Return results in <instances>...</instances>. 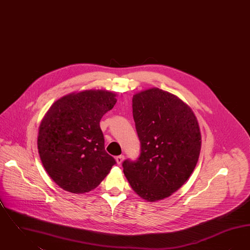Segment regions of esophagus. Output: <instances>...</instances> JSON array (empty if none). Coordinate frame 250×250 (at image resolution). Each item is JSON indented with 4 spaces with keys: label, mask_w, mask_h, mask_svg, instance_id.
Instances as JSON below:
<instances>
[{
    "label": "esophagus",
    "mask_w": 250,
    "mask_h": 250,
    "mask_svg": "<svg viewBox=\"0 0 250 250\" xmlns=\"http://www.w3.org/2000/svg\"><path fill=\"white\" fill-rule=\"evenodd\" d=\"M116 162H117V164L120 165V164H122V162L124 161V159H125V155H118V156H116Z\"/></svg>",
    "instance_id": "34e87169"
}]
</instances>
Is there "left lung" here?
<instances>
[{"instance_id": "8db88e82", "label": "left lung", "mask_w": 250, "mask_h": 250, "mask_svg": "<svg viewBox=\"0 0 250 250\" xmlns=\"http://www.w3.org/2000/svg\"><path fill=\"white\" fill-rule=\"evenodd\" d=\"M132 101L141 153L123 162L124 173L140 197L159 201L178 190L193 172L201 151L200 127L190 107L158 88Z\"/></svg>"}]
</instances>
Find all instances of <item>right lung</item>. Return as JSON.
Returning a JSON list of instances; mask_svg holds the SVG:
<instances>
[{"mask_svg":"<svg viewBox=\"0 0 250 250\" xmlns=\"http://www.w3.org/2000/svg\"><path fill=\"white\" fill-rule=\"evenodd\" d=\"M116 95L89 90L57 100L42 120L38 152L60 188L81 194L95 189L116 164L105 150L99 123L114 107Z\"/></svg>","mask_w":250,"mask_h":250,"instance_id":"right-lung-1","label":"right lung"}]
</instances>
